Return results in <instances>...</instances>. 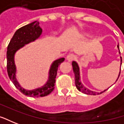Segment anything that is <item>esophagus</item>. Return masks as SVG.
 <instances>
[{
	"label": "esophagus",
	"mask_w": 124,
	"mask_h": 124,
	"mask_svg": "<svg viewBox=\"0 0 124 124\" xmlns=\"http://www.w3.org/2000/svg\"><path fill=\"white\" fill-rule=\"evenodd\" d=\"M75 55L73 54H69V55H67V56H66V60H67L69 62H70V61H72V60H75Z\"/></svg>",
	"instance_id": "esophagus-1"
}]
</instances>
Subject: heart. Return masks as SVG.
I'll return each mask as SVG.
<instances>
[{
	"mask_svg": "<svg viewBox=\"0 0 124 124\" xmlns=\"http://www.w3.org/2000/svg\"><path fill=\"white\" fill-rule=\"evenodd\" d=\"M89 36V33L88 32H83L81 33V35H80V36L82 37V38H85V37H87Z\"/></svg>",
	"mask_w": 124,
	"mask_h": 124,
	"instance_id": "heart-1",
	"label": "heart"
}]
</instances>
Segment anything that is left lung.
<instances>
[{
    "mask_svg": "<svg viewBox=\"0 0 124 124\" xmlns=\"http://www.w3.org/2000/svg\"><path fill=\"white\" fill-rule=\"evenodd\" d=\"M117 48L119 50V45H117ZM122 57H121V66H122ZM72 66H73V72H74V74H75V86L78 88V90L81 91L82 93H83L84 94H86V95H99V94H101L102 93L105 92L106 90H104V91L100 92V93H97L95 91H91L89 89H88L86 88L84 86L82 83L81 82V81L79 80L80 79V75H79V68L78 63L75 61H73L72 62ZM120 72H121V68H120ZM120 72L119 73V76H118L117 79L119 77V75H120ZM116 80V81H117Z\"/></svg>",
    "mask_w": 124,
    "mask_h": 124,
    "instance_id": "left-lung-1",
    "label": "left lung"
}]
</instances>
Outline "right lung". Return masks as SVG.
Masks as SVG:
<instances>
[{
	"mask_svg": "<svg viewBox=\"0 0 124 124\" xmlns=\"http://www.w3.org/2000/svg\"><path fill=\"white\" fill-rule=\"evenodd\" d=\"M39 24V22L34 21L18 29L10 40L7 51V69L9 79L22 93L33 97L46 96L54 91L58 66L64 61V58H62L55 60L52 63L49 69L48 80L42 87L28 91L20 86L16 78V67L14 62V55L18 50L23 47L25 45L36 40L40 36L42 30Z\"/></svg>",
	"mask_w": 124,
	"mask_h": 124,
	"instance_id": "add662e5",
	"label": "right lung"
}]
</instances>
